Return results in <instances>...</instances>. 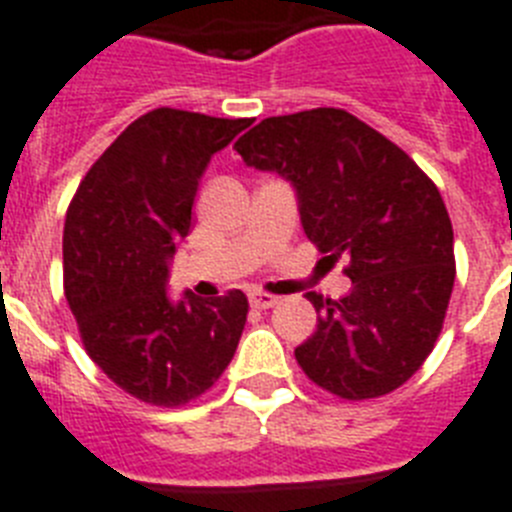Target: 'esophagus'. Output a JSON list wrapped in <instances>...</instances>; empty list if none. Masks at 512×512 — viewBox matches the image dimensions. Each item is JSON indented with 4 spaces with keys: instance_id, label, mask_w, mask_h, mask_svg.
<instances>
[{
    "instance_id": "esophagus-1",
    "label": "esophagus",
    "mask_w": 512,
    "mask_h": 512,
    "mask_svg": "<svg viewBox=\"0 0 512 512\" xmlns=\"http://www.w3.org/2000/svg\"><path fill=\"white\" fill-rule=\"evenodd\" d=\"M248 301H251L253 308H259V311H266V308L277 306V303H280V298H274V295H269V293H253L251 298H248Z\"/></svg>"
}]
</instances>
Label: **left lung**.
<instances>
[{
  "label": "left lung",
  "instance_id": "obj_1",
  "mask_svg": "<svg viewBox=\"0 0 512 512\" xmlns=\"http://www.w3.org/2000/svg\"><path fill=\"white\" fill-rule=\"evenodd\" d=\"M235 151L293 185L319 251L348 256V295L308 293L316 332L295 348L306 377L345 400L398 390L432 353L453 293V225L437 185L345 109L266 117Z\"/></svg>",
  "mask_w": 512,
  "mask_h": 512
}]
</instances>
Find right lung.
<instances>
[{
	"instance_id": "right-lung-1",
	"label": "right lung",
	"mask_w": 512,
	"mask_h": 512,
	"mask_svg": "<svg viewBox=\"0 0 512 512\" xmlns=\"http://www.w3.org/2000/svg\"><path fill=\"white\" fill-rule=\"evenodd\" d=\"M251 125L154 109L117 135L67 209L65 295L91 361L154 405H183L222 377L248 301L240 290L201 301L167 293L170 259L211 156Z\"/></svg>"
}]
</instances>
